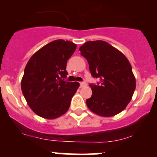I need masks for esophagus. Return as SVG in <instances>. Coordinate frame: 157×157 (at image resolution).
I'll list each match as a JSON object with an SVG mask.
<instances>
[{
	"instance_id": "1",
	"label": "esophagus",
	"mask_w": 157,
	"mask_h": 157,
	"mask_svg": "<svg viewBox=\"0 0 157 157\" xmlns=\"http://www.w3.org/2000/svg\"><path fill=\"white\" fill-rule=\"evenodd\" d=\"M80 87H84V86H86V83H83V82H82V83H80Z\"/></svg>"
}]
</instances>
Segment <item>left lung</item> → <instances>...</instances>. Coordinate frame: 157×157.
<instances>
[{
  "label": "left lung",
  "instance_id": "obj_1",
  "mask_svg": "<svg viewBox=\"0 0 157 157\" xmlns=\"http://www.w3.org/2000/svg\"><path fill=\"white\" fill-rule=\"evenodd\" d=\"M79 50L87 60L92 76L101 84H90L92 96L86 99L91 112L112 117L122 112L132 99L136 80L128 58L118 49L102 40L89 41Z\"/></svg>",
  "mask_w": 157,
  "mask_h": 157
}]
</instances>
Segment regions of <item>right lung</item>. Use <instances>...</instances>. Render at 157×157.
Returning <instances> with one entry per match:
<instances>
[{
    "label": "right lung",
    "mask_w": 157,
    "mask_h": 157,
    "mask_svg": "<svg viewBox=\"0 0 157 157\" xmlns=\"http://www.w3.org/2000/svg\"><path fill=\"white\" fill-rule=\"evenodd\" d=\"M77 45L58 39L45 45L30 58L21 80V90L32 110L45 119H55L68 110L80 86L66 82L67 61Z\"/></svg>",
    "instance_id": "obj_1"
}]
</instances>
